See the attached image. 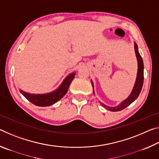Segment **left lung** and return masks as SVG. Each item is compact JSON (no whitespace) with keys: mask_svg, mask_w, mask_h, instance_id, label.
I'll use <instances>...</instances> for the list:
<instances>
[{"mask_svg":"<svg viewBox=\"0 0 159 159\" xmlns=\"http://www.w3.org/2000/svg\"><path fill=\"white\" fill-rule=\"evenodd\" d=\"M134 52H135L137 60H138V73H137L136 80H135V83H134L133 90H132L130 95H129L128 98L125 99V100H123L122 102H120L119 104H118L117 106L109 107L107 105H105V104L102 103V102H100L101 105L102 107H104V108L109 110V111H121L123 109H124L125 108H126V107L130 105V104L133 103V102L138 98L139 93H140L142 90V85H143V82H144V64H143V60H142V58L141 57L140 54H139L138 51V45L136 44V43H134ZM91 83H92V85L93 88V93L95 94V92H94V84L92 80H91Z\"/></svg>","mask_w":159,"mask_h":159,"instance_id":"8db88e82","label":"left lung"}]
</instances>
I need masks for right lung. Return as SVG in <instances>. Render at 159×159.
Wrapping results in <instances>:
<instances>
[{
	"label": "right lung",
	"instance_id": "right-lung-1",
	"mask_svg": "<svg viewBox=\"0 0 159 159\" xmlns=\"http://www.w3.org/2000/svg\"><path fill=\"white\" fill-rule=\"evenodd\" d=\"M75 72L69 74L65 79H64L61 85L52 92L45 94H31L26 93L22 90H20V93L31 102L32 104L39 107H48L52 105L66 95L67 90L72 80L75 76Z\"/></svg>",
	"mask_w": 159,
	"mask_h": 159
}]
</instances>
